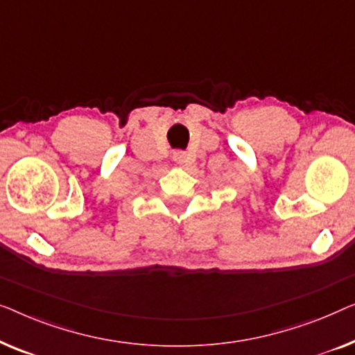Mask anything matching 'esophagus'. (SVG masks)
Listing matches in <instances>:
<instances>
[{
    "label": "esophagus",
    "instance_id": "1",
    "mask_svg": "<svg viewBox=\"0 0 355 355\" xmlns=\"http://www.w3.org/2000/svg\"><path fill=\"white\" fill-rule=\"evenodd\" d=\"M172 161L177 164V166H183L187 162V153L184 151H175L172 154Z\"/></svg>",
    "mask_w": 355,
    "mask_h": 355
}]
</instances>
